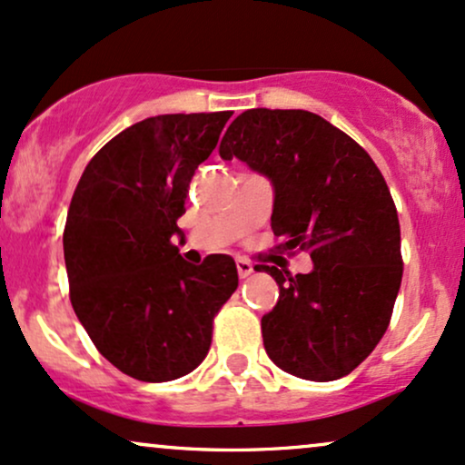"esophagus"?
<instances>
[{
    "mask_svg": "<svg viewBox=\"0 0 465 465\" xmlns=\"http://www.w3.org/2000/svg\"><path fill=\"white\" fill-rule=\"evenodd\" d=\"M252 272H254V267H252L250 261L237 259V273H239V278H248Z\"/></svg>",
    "mask_w": 465,
    "mask_h": 465,
    "instance_id": "obj_1",
    "label": "esophagus"
}]
</instances>
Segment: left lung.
<instances>
[{"label":"left lung","instance_id":"obj_1","mask_svg":"<svg viewBox=\"0 0 465 465\" xmlns=\"http://www.w3.org/2000/svg\"><path fill=\"white\" fill-rule=\"evenodd\" d=\"M220 157L248 163L273 187L272 228L282 252L308 250L311 273L256 265L280 286L261 319L272 362L334 381L375 349L403 278L391 189L358 142L306 110H248L222 137Z\"/></svg>","mask_w":465,"mask_h":465}]
</instances>
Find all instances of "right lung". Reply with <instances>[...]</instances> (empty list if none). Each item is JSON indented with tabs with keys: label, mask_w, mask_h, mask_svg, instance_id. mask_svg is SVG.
<instances>
[{
	"label": "right lung",
	"mask_w": 465,
	"mask_h": 465,
	"mask_svg": "<svg viewBox=\"0 0 465 465\" xmlns=\"http://www.w3.org/2000/svg\"><path fill=\"white\" fill-rule=\"evenodd\" d=\"M231 116L131 124L90 159L73 193L62 239L73 311L103 358L134 380L162 383L196 369L239 284L231 256L192 265L172 245L189 181Z\"/></svg>",
	"instance_id": "1"
}]
</instances>
